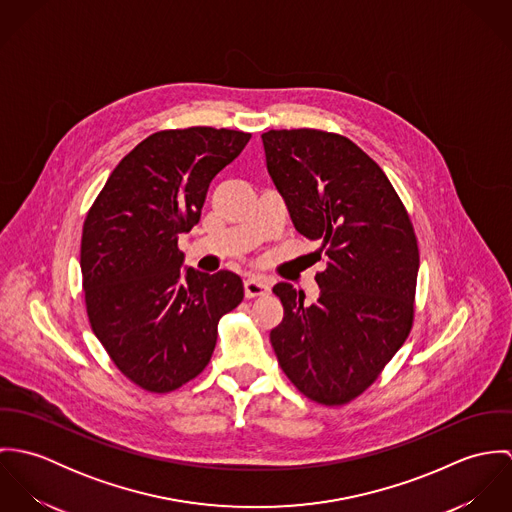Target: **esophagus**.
I'll use <instances>...</instances> for the list:
<instances>
[{
	"label": "esophagus",
	"mask_w": 512,
	"mask_h": 512,
	"mask_svg": "<svg viewBox=\"0 0 512 512\" xmlns=\"http://www.w3.org/2000/svg\"><path fill=\"white\" fill-rule=\"evenodd\" d=\"M270 292V282L262 276H250L246 282H244V293L246 297H258V295H264V293Z\"/></svg>",
	"instance_id": "esophagus-1"
}]
</instances>
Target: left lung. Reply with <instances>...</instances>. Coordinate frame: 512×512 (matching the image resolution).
Returning <instances> with one entry per match:
<instances>
[{"label": "left lung", "instance_id": "obj_1", "mask_svg": "<svg viewBox=\"0 0 512 512\" xmlns=\"http://www.w3.org/2000/svg\"><path fill=\"white\" fill-rule=\"evenodd\" d=\"M268 173L299 234L319 242L327 268L319 299L280 282L284 305L270 341L293 386L343 406L378 378L410 335L420 268L410 215L392 183L349 138L323 130L262 134Z\"/></svg>", "mask_w": 512, "mask_h": 512}]
</instances>
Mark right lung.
I'll list each match as a JSON object with an SVG mask.
<instances>
[{
    "label": "right lung",
    "mask_w": 512,
    "mask_h": 512,
    "mask_svg": "<svg viewBox=\"0 0 512 512\" xmlns=\"http://www.w3.org/2000/svg\"><path fill=\"white\" fill-rule=\"evenodd\" d=\"M246 132H155L110 173L90 207L80 270L90 327L112 363L147 392H171L209 365L220 317L244 297L228 270L181 272L179 234L199 219L211 181Z\"/></svg>",
    "instance_id": "right-lung-1"
}]
</instances>
